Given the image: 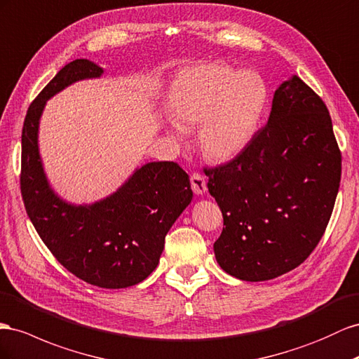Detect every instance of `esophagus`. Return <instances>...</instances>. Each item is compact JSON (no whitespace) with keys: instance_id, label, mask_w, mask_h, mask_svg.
<instances>
[{"instance_id":"34e87169","label":"esophagus","mask_w":359,"mask_h":359,"mask_svg":"<svg viewBox=\"0 0 359 359\" xmlns=\"http://www.w3.org/2000/svg\"><path fill=\"white\" fill-rule=\"evenodd\" d=\"M190 184H191V190L196 193V195H202V193L207 191V180L201 173L195 172L191 173L190 177Z\"/></svg>"}]
</instances>
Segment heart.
<instances>
[{"instance_id":"b5f03b06","label":"heart","mask_w":359,"mask_h":359,"mask_svg":"<svg viewBox=\"0 0 359 359\" xmlns=\"http://www.w3.org/2000/svg\"><path fill=\"white\" fill-rule=\"evenodd\" d=\"M267 105V86L257 72L220 62L184 69L168 95L172 119L186 130L201 123L199 147L217 161L234 158L249 147Z\"/></svg>"}]
</instances>
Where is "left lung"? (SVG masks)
<instances>
[{"label": "left lung", "instance_id": "obj_1", "mask_svg": "<svg viewBox=\"0 0 359 359\" xmlns=\"http://www.w3.org/2000/svg\"><path fill=\"white\" fill-rule=\"evenodd\" d=\"M203 172L224 216L219 266L250 283L290 272L323 237L340 187L341 152L326 104L294 75L276 89L249 147Z\"/></svg>", "mask_w": 359, "mask_h": 359}]
</instances>
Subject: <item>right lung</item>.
<instances>
[{"label": "right lung", "instance_id": "1", "mask_svg": "<svg viewBox=\"0 0 359 359\" xmlns=\"http://www.w3.org/2000/svg\"><path fill=\"white\" fill-rule=\"evenodd\" d=\"M102 67L86 59L67 63L28 107L22 127L21 193L27 215L55 259L84 283L127 288L157 267L164 237L193 191L178 163H148L123 186L92 205L75 207L54 195L37 148L39 119L46 100Z\"/></svg>", "mask_w": 359, "mask_h": 359}]
</instances>
